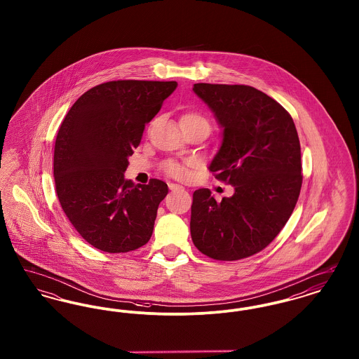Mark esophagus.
<instances>
[{
    "label": "esophagus",
    "mask_w": 359,
    "mask_h": 359,
    "mask_svg": "<svg viewBox=\"0 0 359 359\" xmlns=\"http://www.w3.org/2000/svg\"><path fill=\"white\" fill-rule=\"evenodd\" d=\"M168 187L171 191H176V189H184V188L182 187V186H179V184H175V183H170L168 184Z\"/></svg>",
    "instance_id": "1"
}]
</instances>
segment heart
<instances>
[{"label": "heart", "instance_id": "1", "mask_svg": "<svg viewBox=\"0 0 359 359\" xmlns=\"http://www.w3.org/2000/svg\"><path fill=\"white\" fill-rule=\"evenodd\" d=\"M180 122H199V123H205L208 128V122L205 120L203 116H201L199 113H186L184 116H182ZM187 165H189V163H177V161H167L164 164V170L171 175L173 177H179V179H183L187 176Z\"/></svg>", "mask_w": 359, "mask_h": 359}]
</instances>
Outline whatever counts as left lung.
Instances as JSON below:
<instances>
[{"mask_svg":"<svg viewBox=\"0 0 359 359\" xmlns=\"http://www.w3.org/2000/svg\"><path fill=\"white\" fill-rule=\"evenodd\" d=\"M194 93L222 128L208 170L234 187L217 202L192 195L191 238L205 256L236 261L265 249L288 222L302 188V152L290 113L255 87L196 83Z\"/></svg>","mask_w":359,"mask_h":359,"instance_id":"1","label":"left lung"}]
</instances>
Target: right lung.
Here are the masks:
<instances>
[{"mask_svg":"<svg viewBox=\"0 0 359 359\" xmlns=\"http://www.w3.org/2000/svg\"><path fill=\"white\" fill-rule=\"evenodd\" d=\"M176 87V82H106L81 95L60 125L53 154L56 194L75 230L102 252H132L152 237L168 186L158 179L136 186L123 173L145 123Z\"/></svg>","mask_w":359,"mask_h":359,"instance_id":"right-lung-1","label":"right lung"}]
</instances>
